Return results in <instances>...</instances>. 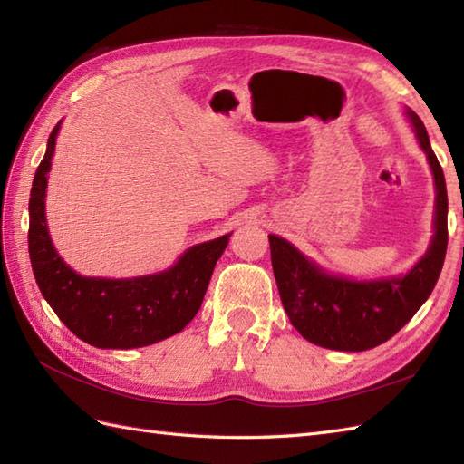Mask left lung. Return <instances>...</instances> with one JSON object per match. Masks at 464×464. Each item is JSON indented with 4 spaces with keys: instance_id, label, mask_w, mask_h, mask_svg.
<instances>
[{
    "instance_id": "left-lung-1",
    "label": "left lung",
    "mask_w": 464,
    "mask_h": 464,
    "mask_svg": "<svg viewBox=\"0 0 464 464\" xmlns=\"http://www.w3.org/2000/svg\"><path fill=\"white\" fill-rule=\"evenodd\" d=\"M407 115L435 177L437 205L430 247L405 277L377 281L334 277L311 263L289 241L269 235L283 309L293 327L319 347L367 351L389 341L412 319L439 281L449 243L445 173L432 151L425 123L415 111L409 110Z\"/></svg>"
}]
</instances>
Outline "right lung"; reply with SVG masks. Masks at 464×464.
<instances>
[{
  "label": "right lung",
  "instance_id": "1",
  "mask_svg": "<svg viewBox=\"0 0 464 464\" xmlns=\"http://www.w3.org/2000/svg\"><path fill=\"white\" fill-rule=\"evenodd\" d=\"M59 121L49 133L29 197V259L37 287L65 327L97 349H135L183 331L201 309L231 233L193 245L171 269L135 279L82 277L59 257L45 223L47 173Z\"/></svg>",
  "mask_w": 464,
  "mask_h": 464
}]
</instances>
